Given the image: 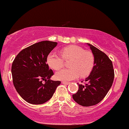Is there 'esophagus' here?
I'll return each mask as SVG.
<instances>
[{"mask_svg":"<svg viewBox=\"0 0 129 129\" xmlns=\"http://www.w3.org/2000/svg\"><path fill=\"white\" fill-rule=\"evenodd\" d=\"M62 83H63V84H69V83H70L69 82H66V81H62Z\"/></svg>","mask_w":129,"mask_h":129,"instance_id":"34e87169","label":"esophagus"}]
</instances>
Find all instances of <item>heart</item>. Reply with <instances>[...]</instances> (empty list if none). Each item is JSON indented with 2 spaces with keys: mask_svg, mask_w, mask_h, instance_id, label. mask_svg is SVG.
<instances>
[{
  "mask_svg": "<svg viewBox=\"0 0 129 129\" xmlns=\"http://www.w3.org/2000/svg\"><path fill=\"white\" fill-rule=\"evenodd\" d=\"M61 56L54 52L49 53L47 57L49 66L55 70H59L64 66V60L68 61L69 69H62L57 72L56 78L59 80L70 81L80 75L85 77L90 73L94 64L92 53L85 51L83 48L76 45L66 46L60 50Z\"/></svg>",
  "mask_w": 129,
  "mask_h": 129,
  "instance_id": "obj_1",
  "label": "heart"
}]
</instances>
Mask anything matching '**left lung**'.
<instances>
[{
  "instance_id": "obj_1",
  "label": "left lung",
  "mask_w": 129,
  "mask_h": 129,
  "mask_svg": "<svg viewBox=\"0 0 129 129\" xmlns=\"http://www.w3.org/2000/svg\"><path fill=\"white\" fill-rule=\"evenodd\" d=\"M88 44L94 57V66L84 84H78L79 89L73 99L83 107H89L102 101L112 86L114 77L112 61L105 53Z\"/></svg>"
}]
</instances>
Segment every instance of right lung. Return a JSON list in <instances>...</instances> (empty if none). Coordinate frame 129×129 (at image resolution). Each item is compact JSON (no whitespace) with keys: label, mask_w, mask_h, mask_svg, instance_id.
I'll use <instances>...</instances> for the list:
<instances>
[{"label":"right lung","mask_w":129,"mask_h":129,"mask_svg":"<svg viewBox=\"0 0 129 129\" xmlns=\"http://www.w3.org/2000/svg\"><path fill=\"white\" fill-rule=\"evenodd\" d=\"M57 42L42 41L30 45L18 53L12 63L13 83L16 91L30 104H43L53 97L60 81H53L47 57ZM45 80V83L42 81Z\"/></svg>","instance_id":"right-lung-1"}]
</instances>
